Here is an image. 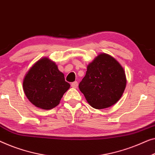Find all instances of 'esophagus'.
I'll return each instance as SVG.
<instances>
[{
  "mask_svg": "<svg viewBox=\"0 0 155 155\" xmlns=\"http://www.w3.org/2000/svg\"><path fill=\"white\" fill-rule=\"evenodd\" d=\"M78 86V82H72L71 83V87H73V88H77Z\"/></svg>",
  "mask_w": 155,
  "mask_h": 155,
  "instance_id": "1",
  "label": "esophagus"
}]
</instances>
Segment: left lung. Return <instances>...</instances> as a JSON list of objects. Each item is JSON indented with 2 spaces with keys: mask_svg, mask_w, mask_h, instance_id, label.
Masks as SVG:
<instances>
[{
  "mask_svg": "<svg viewBox=\"0 0 155 155\" xmlns=\"http://www.w3.org/2000/svg\"><path fill=\"white\" fill-rule=\"evenodd\" d=\"M126 85L123 67L112 56L101 53L87 65L79 89L91 107L104 109L120 99Z\"/></svg>",
  "mask_w": 155,
  "mask_h": 155,
  "instance_id": "left-lung-1",
  "label": "left lung"
}]
</instances>
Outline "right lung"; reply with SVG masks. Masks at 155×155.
Returning a JSON list of instances; mask_svg holds the SVG:
<instances>
[{"label": "right lung", "instance_id": "right-lung-1", "mask_svg": "<svg viewBox=\"0 0 155 155\" xmlns=\"http://www.w3.org/2000/svg\"><path fill=\"white\" fill-rule=\"evenodd\" d=\"M70 87L57 65L48 57L35 62L23 80V89L29 101L42 110H51L59 105Z\"/></svg>", "mask_w": 155, "mask_h": 155}]
</instances>
